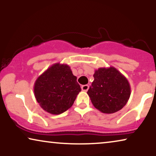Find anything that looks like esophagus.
I'll return each instance as SVG.
<instances>
[{"instance_id":"esophagus-1","label":"esophagus","mask_w":156,"mask_h":156,"mask_svg":"<svg viewBox=\"0 0 156 156\" xmlns=\"http://www.w3.org/2000/svg\"><path fill=\"white\" fill-rule=\"evenodd\" d=\"M89 85H87V84H85V85H82V91H87V90H88L89 89Z\"/></svg>"}]
</instances>
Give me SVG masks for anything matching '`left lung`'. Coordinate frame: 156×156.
Returning a JSON list of instances; mask_svg holds the SVG:
<instances>
[{"instance_id":"obj_1","label":"left lung","mask_w":156,"mask_h":156,"mask_svg":"<svg viewBox=\"0 0 156 156\" xmlns=\"http://www.w3.org/2000/svg\"><path fill=\"white\" fill-rule=\"evenodd\" d=\"M87 94L94 106L104 114L119 112L129 101L131 87L126 77L114 67L95 70Z\"/></svg>"}]
</instances>
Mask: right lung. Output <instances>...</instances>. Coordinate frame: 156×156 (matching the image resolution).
Here are the masks:
<instances>
[{
  "instance_id": "right-lung-1",
  "label": "right lung",
  "mask_w": 156,
  "mask_h": 156,
  "mask_svg": "<svg viewBox=\"0 0 156 156\" xmlns=\"http://www.w3.org/2000/svg\"><path fill=\"white\" fill-rule=\"evenodd\" d=\"M81 87L69 65L55 63L38 76L34 94L42 109L58 115L73 105Z\"/></svg>"
}]
</instances>
